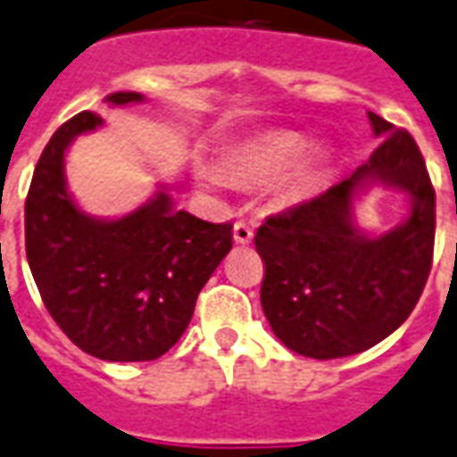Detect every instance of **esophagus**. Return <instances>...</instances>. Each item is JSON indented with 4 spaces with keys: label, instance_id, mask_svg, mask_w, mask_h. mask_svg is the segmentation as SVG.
<instances>
[{
    "label": "esophagus",
    "instance_id": "34e87169",
    "mask_svg": "<svg viewBox=\"0 0 457 457\" xmlns=\"http://www.w3.org/2000/svg\"><path fill=\"white\" fill-rule=\"evenodd\" d=\"M253 226H247L245 221H236V224H233V240H236L238 245H247V243L253 240Z\"/></svg>",
    "mask_w": 457,
    "mask_h": 457
}]
</instances>
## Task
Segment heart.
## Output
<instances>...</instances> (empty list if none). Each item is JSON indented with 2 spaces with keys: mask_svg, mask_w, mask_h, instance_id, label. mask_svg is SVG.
<instances>
[{
  "mask_svg": "<svg viewBox=\"0 0 457 457\" xmlns=\"http://www.w3.org/2000/svg\"><path fill=\"white\" fill-rule=\"evenodd\" d=\"M310 150V137L298 130L274 129L247 137L236 145L226 166L238 180L245 183H267L279 179L271 188L277 207H300L320 195L331 171L327 154H304ZM207 183H217L212 173H204Z\"/></svg>",
  "mask_w": 457,
  "mask_h": 457,
  "instance_id": "obj_1",
  "label": "heart"
}]
</instances>
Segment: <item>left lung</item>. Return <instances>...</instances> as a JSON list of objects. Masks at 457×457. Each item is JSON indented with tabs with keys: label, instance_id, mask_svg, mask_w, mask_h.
Instances as JSON below:
<instances>
[{
	"label": "left lung",
	"instance_id": "1",
	"mask_svg": "<svg viewBox=\"0 0 457 457\" xmlns=\"http://www.w3.org/2000/svg\"><path fill=\"white\" fill-rule=\"evenodd\" d=\"M367 116L384 137L372 157L320 197L269 217L254 236L264 317L286 348L314 360L357 355L394 334L431 269L436 195L422 152L408 130ZM372 185L411 197L409 219L379 237L352 219L354 197Z\"/></svg>",
	"mask_w": 457,
	"mask_h": 457
}]
</instances>
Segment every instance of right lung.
Here are the masks:
<instances>
[{"mask_svg":"<svg viewBox=\"0 0 457 457\" xmlns=\"http://www.w3.org/2000/svg\"><path fill=\"white\" fill-rule=\"evenodd\" d=\"M104 102L121 107L143 95ZM102 123L80 112L42 152L26 200V254L47 312L78 348L109 362H145L188 328L197 295L231 250L233 226L176 210L166 186L126 217L85 214L66 188L63 157L73 137Z\"/></svg>","mask_w":457,"mask_h":457,"instance_id":"1","label":"right lung"}]
</instances>
